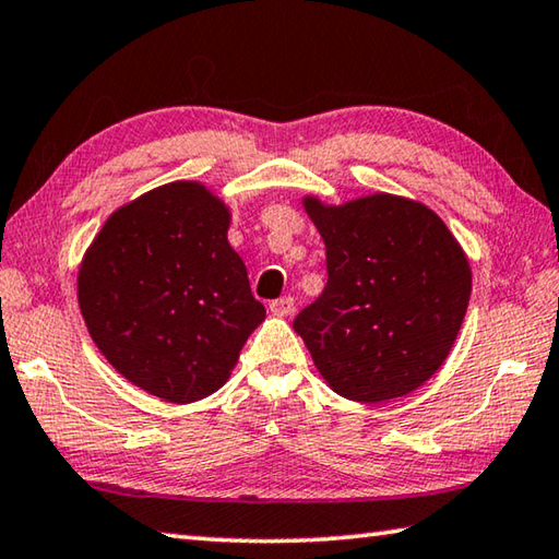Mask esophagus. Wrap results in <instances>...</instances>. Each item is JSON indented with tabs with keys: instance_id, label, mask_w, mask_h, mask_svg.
<instances>
[{
	"instance_id": "obj_1",
	"label": "esophagus",
	"mask_w": 559,
	"mask_h": 559,
	"mask_svg": "<svg viewBox=\"0 0 559 559\" xmlns=\"http://www.w3.org/2000/svg\"><path fill=\"white\" fill-rule=\"evenodd\" d=\"M269 310L273 312V314H278V318H288V314L296 310V300H293L290 296H286V298H278V300H271L269 302Z\"/></svg>"
}]
</instances>
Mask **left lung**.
<instances>
[{
  "instance_id": "1",
  "label": "left lung",
  "mask_w": 559,
  "mask_h": 559,
  "mask_svg": "<svg viewBox=\"0 0 559 559\" xmlns=\"http://www.w3.org/2000/svg\"><path fill=\"white\" fill-rule=\"evenodd\" d=\"M302 205L328 251V286L293 320L314 367L349 401L415 391L448 359L469 306L460 241L423 202L389 192Z\"/></svg>"
}]
</instances>
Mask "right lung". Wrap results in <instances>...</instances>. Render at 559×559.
<instances>
[{"label": "right lung", "instance_id": "obj_1", "mask_svg": "<svg viewBox=\"0 0 559 559\" xmlns=\"http://www.w3.org/2000/svg\"><path fill=\"white\" fill-rule=\"evenodd\" d=\"M229 207L176 180L111 212L78 271L87 332L121 377L168 403L225 385L266 318L229 247Z\"/></svg>", "mask_w": 559, "mask_h": 559}]
</instances>
